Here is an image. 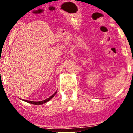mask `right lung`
<instances>
[{
	"label": "right lung",
	"mask_w": 133,
	"mask_h": 133,
	"mask_svg": "<svg viewBox=\"0 0 133 133\" xmlns=\"http://www.w3.org/2000/svg\"><path fill=\"white\" fill-rule=\"evenodd\" d=\"M57 91H56V92H54V94H52V96H51V97H48V98L46 99H45V100H44V101H27V100H25V99H22V100L24 101L27 102V103H28L32 104H35V105H41V104H42L46 103L47 102L51 100V99L52 98V97H54V96L55 95H56V93H57Z\"/></svg>",
	"instance_id": "obj_1"
}]
</instances>
